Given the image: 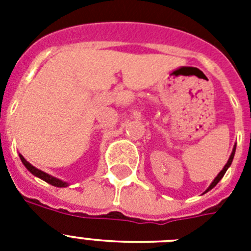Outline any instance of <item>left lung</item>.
Here are the masks:
<instances>
[{
	"label": "left lung",
	"instance_id": "8db88e82",
	"mask_svg": "<svg viewBox=\"0 0 251 251\" xmlns=\"http://www.w3.org/2000/svg\"><path fill=\"white\" fill-rule=\"evenodd\" d=\"M235 150H236V145H235V146H234V148H232V152H231V154H230L229 159H227V163H226V165L224 166V168H223V170L220 171V174H219V175H217L216 177H215V178H214V181H212V182H211V185L208 186V187H207V190H206V191L203 192V194H206V192H208V191H210V190H212V188H214L215 186H216L217 183H219V181H220V179L223 178V177H224V175H225V174H226V171H227V168H229L230 166H231V163H232V159H234V156H235Z\"/></svg>",
	"mask_w": 251,
	"mask_h": 251
}]
</instances>
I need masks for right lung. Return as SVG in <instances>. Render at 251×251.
Wrapping results in <instances>:
<instances>
[{
  "label": "right lung",
  "mask_w": 251,
  "mask_h": 251,
  "mask_svg": "<svg viewBox=\"0 0 251 251\" xmlns=\"http://www.w3.org/2000/svg\"><path fill=\"white\" fill-rule=\"evenodd\" d=\"M20 159H21V162L24 163V166H25V167L30 171L31 174L34 175V176L39 177V178H41L43 181H45V182L50 183V185L55 186V187H68L69 186V183L65 182V181H63V179L56 178V177L51 176V175L46 174V172H44V171L34 167V166L31 165L30 162H27L25 158H24V156H22V154H20Z\"/></svg>",
  "instance_id": "1"
}]
</instances>
